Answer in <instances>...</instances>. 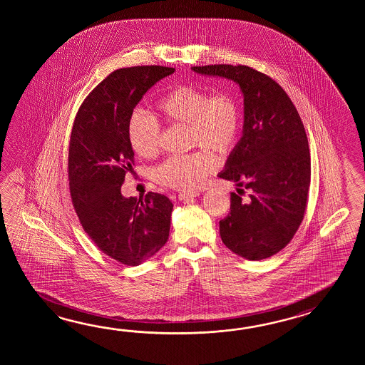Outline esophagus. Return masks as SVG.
<instances>
[{"instance_id":"34e87169","label":"esophagus","mask_w":365,"mask_h":365,"mask_svg":"<svg viewBox=\"0 0 365 365\" xmlns=\"http://www.w3.org/2000/svg\"><path fill=\"white\" fill-rule=\"evenodd\" d=\"M200 193L198 192H184V193L179 194V200L180 201H190V200H193L195 197H198Z\"/></svg>"}]
</instances>
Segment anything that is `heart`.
Segmentation results:
<instances>
[{
  "label": "heart",
  "mask_w": 365,
  "mask_h": 365,
  "mask_svg": "<svg viewBox=\"0 0 365 365\" xmlns=\"http://www.w3.org/2000/svg\"><path fill=\"white\" fill-rule=\"evenodd\" d=\"M160 116L170 124L185 125L192 145L228 155L240 134L239 101L230 93L209 96L193 86H179L164 93L156 104ZM128 137L135 154L155 155L160 146V128L154 118L135 110L129 118ZM215 156L206 150L182 156H172L160 164L154 178L162 185L175 189H194L215 171Z\"/></svg>",
  "instance_id": "heart-1"
}]
</instances>
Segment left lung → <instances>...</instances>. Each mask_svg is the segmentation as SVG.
I'll return each instance as SVG.
<instances>
[{"label":"left lung","instance_id":"obj_1","mask_svg":"<svg viewBox=\"0 0 365 365\" xmlns=\"http://www.w3.org/2000/svg\"><path fill=\"white\" fill-rule=\"evenodd\" d=\"M194 73L225 78L244 98L241 138L217 176L242 185L231 194L230 214L219 222L225 247L249 261L284 248L303 220L310 184L307 134L294 103L274 79L249 66H193Z\"/></svg>","mask_w":365,"mask_h":365}]
</instances>
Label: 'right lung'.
I'll return each mask as SVG.
<instances>
[{
    "label": "right lung",
    "instance_id": "1",
    "mask_svg": "<svg viewBox=\"0 0 365 365\" xmlns=\"http://www.w3.org/2000/svg\"><path fill=\"white\" fill-rule=\"evenodd\" d=\"M173 68L134 66L109 74L82 103L69 146V185L81 225L104 255L138 266L168 240L173 205L163 194L124 197L134 164L128 124L143 95Z\"/></svg>",
    "mask_w": 365,
    "mask_h": 365
}]
</instances>
